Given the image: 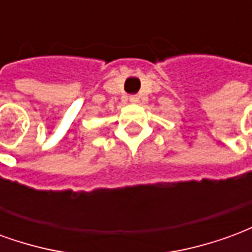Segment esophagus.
I'll use <instances>...</instances> for the list:
<instances>
[{"mask_svg":"<svg viewBox=\"0 0 252 252\" xmlns=\"http://www.w3.org/2000/svg\"><path fill=\"white\" fill-rule=\"evenodd\" d=\"M129 101H131V102H137V101H139V95L132 94V95H129Z\"/></svg>","mask_w":252,"mask_h":252,"instance_id":"1","label":"esophagus"}]
</instances>
